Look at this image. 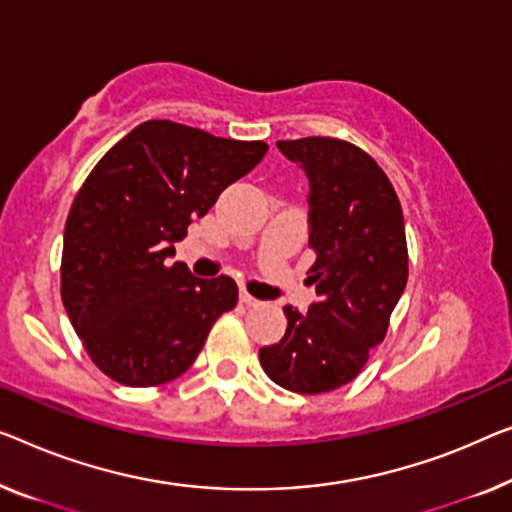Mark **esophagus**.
I'll use <instances>...</instances> for the list:
<instances>
[{
    "label": "esophagus",
    "mask_w": 512,
    "mask_h": 512,
    "mask_svg": "<svg viewBox=\"0 0 512 512\" xmlns=\"http://www.w3.org/2000/svg\"><path fill=\"white\" fill-rule=\"evenodd\" d=\"M239 301H241L243 305H248V308H253V305H259V301L255 299V296H250L248 292H241V294H239Z\"/></svg>",
    "instance_id": "obj_1"
}]
</instances>
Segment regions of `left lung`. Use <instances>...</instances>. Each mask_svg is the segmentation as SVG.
Returning <instances> with one entry per match:
<instances>
[{"label": "left lung", "instance_id": "left-lung-1", "mask_svg": "<svg viewBox=\"0 0 512 512\" xmlns=\"http://www.w3.org/2000/svg\"><path fill=\"white\" fill-rule=\"evenodd\" d=\"M310 179V282L319 296L301 315L285 305V338L259 363L292 393H329L352 381L384 342L409 276L404 216L377 160L338 137L280 140Z\"/></svg>", "mask_w": 512, "mask_h": 512}]
</instances>
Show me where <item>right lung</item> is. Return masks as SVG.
<instances>
[{
    "label": "right lung",
    "instance_id": "add662e5",
    "mask_svg": "<svg viewBox=\"0 0 512 512\" xmlns=\"http://www.w3.org/2000/svg\"><path fill=\"white\" fill-rule=\"evenodd\" d=\"M269 144L227 140L167 119L135 126L98 160L68 211L61 301L85 352L124 386L181 377L211 326L239 301L227 276L167 266L218 195L248 174Z\"/></svg>",
    "mask_w": 512,
    "mask_h": 512
}]
</instances>
